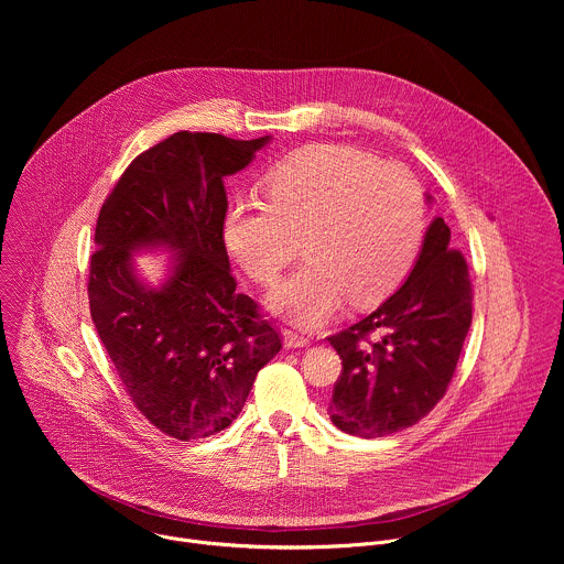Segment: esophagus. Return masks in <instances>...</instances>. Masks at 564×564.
Returning <instances> with one entry per match:
<instances>
[{"mask_svg": "<svg viewBox=\"0 0 564 564\" xmlns=\"http://www.w3.org/2000/svg\"><path fill=\"white\" fill-rule=\"evenodd\" d=\"M283 346L290 350V348H305L310 346V337L296 333V330H283Z\"/></svg>", "mask_w": 564, "mask_h": 564, "instance_id": "1", "label": "esophagus"}]
</instances>
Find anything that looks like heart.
Listing matches in <instances>:
<instances>
[{
	"label": "heart",
	"mask_w": 564,
	"mask_h": 564,
	"mask_svg": "<svg viewBox=\"0 0 564 564\" xmlns=\"http://www.w3.org/2000/svg\"><path fill=\"white\" fill-rule=\"evenodd\" d=\"M426 229L417 178L346 144H312L272 170L268 200H234L223 243L254 281L274 283L303 236L305 263L268 305L303 328L335 318L348 299L372 305L413 268Z\"/></svg>",
	"instance_id": "heart-1"
}]
</instances>
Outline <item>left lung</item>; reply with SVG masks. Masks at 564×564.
Returning <instances> with one entry per match:
<instances>
[{"mask_svg": "<svg viewBox=\"0 0 564 564\" xmlns=\"http://www.w3.org/2000/svg\"><path fill=\"white\" fill-rule=\"evenodd\" d=\"M470 316L466 261L451 248L444 218L435 216L409 279L359 324L330 337L344 364L328 404L333 424L375 440L426 417L455 372ZM370 332L382 339L368 347Z\"/></svg>", "mask_w": 564, "mask_h": 564, "instance_id": "obj_1", "label": "left lung"}]
</instances>
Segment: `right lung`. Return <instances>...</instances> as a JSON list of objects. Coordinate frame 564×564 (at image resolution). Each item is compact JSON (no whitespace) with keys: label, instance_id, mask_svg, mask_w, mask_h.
I'll use <instances>...</instances> for the list:
<instances>
[{"label":"right lung","instance_id":"1","mask_svg":"<svg viewBox=\"0 0 564 564\" xmlns=\"http://www.w3.org/2000/svg\"><path fill=\"white\" fill-rule=\"evenodd\" d=\"M270 140L178 131L133 160L98 216L94 326L138 411L181 442L227 429L281 350L257 303L236 292L223 243V181ZM144 251L171 254L158 286L132 261Z\"/></svg>","mask_w":564,"mask_h":564}]
</instances>
